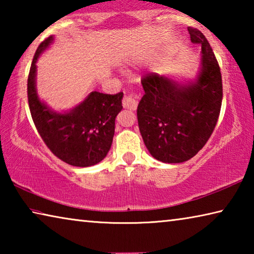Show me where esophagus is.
<instances>
[{
	"label": "esophagus",
	"instance_id": "esophagus-1",
	"mask_svg": "<svg viewBox=\"0 0 254 254\" xmlns=\"http://www.w3.org/2000/svg\"><path fill=\"white\" fill-rule=\"evenodd\" d=\"M137 98L139 97H137L136 94H130V95L124 96L123 102H122L124 109L135 111L137 107Z\"/></svg>",
	"mask_w": 254,
	"mask_h": 254
}]
</instances>
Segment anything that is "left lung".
I'll use <instances>...</instances> for the list:
<instances>
[{"mask_svg":"<svg viewBox=\"0 0 254 254\" xmlns=\"http://www.w3.org/2000/svg\"><path fill=\"white\" fill-rule=\"evenodd\" d=\"M188 32L192 44L201 46L198 75L183 83L151 72L141 80L140 133L151 156L166 163L187 161L204 147L222 106V75L213 50L199 30Z\"/></svg>","mask_w":254,"mask_h":254,"instance_id":"left-lung-1","label":"left lung"}]
</instances>
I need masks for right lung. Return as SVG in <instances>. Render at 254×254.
Returning a JSON list of instances; mask_svg holds the SVG:
<instances>
[{
  "instance_id": "obj_1",
  "label": "right lung",
  "mask_w": 254,
  "mask_h": 254,
  "mask_svg": "<svg viewBox=\"0 0 254 254\" xmlns=\"http://www.w3.org/2000/svg\"><path fill=\"white\" fill-rule=\"evenodd\" d=\"M50 36L34 54L28 77V101L38 132L56 157L75 167L101 162L113 142L115 118L122 110L123 93L115 95L91 92L85 100L67 112H56L40 101L36 87L37 62L53 44Z\"/></svg>"
}]
</instances>
